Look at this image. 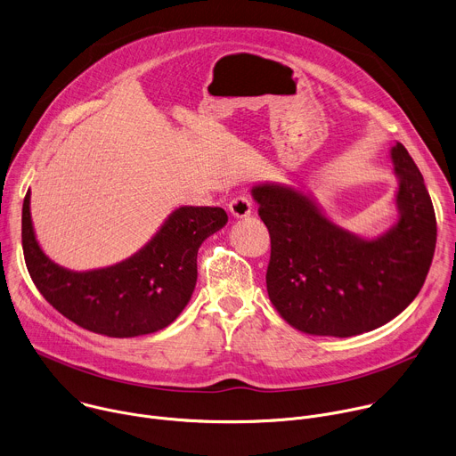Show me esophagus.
<instances>
[{"instance_id":"1","label":"esophagus","mask_w":456,"mask_h":456,"mask_svg":"<svg viewBox=\"0 0 456 456\" xmlns=\"http://www.w3.org/2000/svg\"><path fill=\"white\" fill-rule=\"evenodd\" d=\"M229 211L234 218H247L252 213V202L248 197H245V194H240V197L231 200Z\"/></svg>"}]
</instances>
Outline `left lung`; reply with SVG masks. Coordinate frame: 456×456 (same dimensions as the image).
Wrapping results in <instances>:
<instances>
[{"instance_id": "8db88e82", "label": "left lung", "mask_w": 456, "mask_h": 456, "mask_svg": "<svg viewBox=\"0 0 456 456\" xmlns=\"http://www.w3.org/2000/svg\"><path fill=\"white\" fill-rule=\"evenodd\" d=\"M399 176V222L362 240L324 218L303 192L256 185L257 215L271 234L267 292L280 315L310 336L350 338L399 315L429 273L436 218L424 178L408 150L392 148Z\"/></svg>"}]
</instances>
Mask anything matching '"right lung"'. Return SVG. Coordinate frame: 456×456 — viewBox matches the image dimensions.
<instances>
[{
    "instance_id": "right-lung-1",
    "label": "right lung",
    "mask_w": 456,
    "mask_h": 456,
    "mask_svg": "<svg viewBox=\"0 0 456 456\" xmlns=\"http://www.w3.org/2000/svg\"><path fill=\"white\" fill-rule=\"evenodd\" d=\"M225 224L222 208H180L132 257L106 269L72 273L55 265L39 248L28 191L21 241L34 285L59 314L101 336L137 338L159 332L178 317L197 285L202 241Z\"/></svg>"
}]
</instances>
